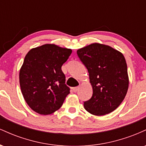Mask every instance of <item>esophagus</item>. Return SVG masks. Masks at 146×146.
I'll use <instances>...</instances> for the list:
<instances>
[{
	"label": "esophagus",
	"instance_id": "obj_1",
	"mask_svg": "<svg viewBox=\"0 0 146 146\" xmlns=\"http://www.w3.org/2000/svg\"><path fill=\"white\" fill-rule=\"evenodd\" d=\"M79 89H80V86H77V87H75V88H73V90L75 92V93H76Z\"/></svg>",
	"mask_w": 146,
	"mask_h": 146
}]
</instances>
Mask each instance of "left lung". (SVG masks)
<instances>
[{
	"label": "left lung",
	"mask_w": 146,
	"mask_h": 146,
	"mask_svg": "<svg viewBox=\"0 0 146 146\" xmlns=\"http://www.w3.org/2000/svg\"><path fill=\"white\" fill-rule=\"evenodd\" d=\"M89 73L93 95L84 102L86 111L101 116L115 110L124 100L129 85L127 64L121 52L93 43L77 51Z\"/></svg>",
	"instance_id": "obj_1"
}]
</instances>
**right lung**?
<instances>
[{
	"label": "right lung",
	"mask_w": 146,
	"mask_h": 146,
	"mask_svg": "<svg viewBox=\"0 0 146 146\" xmlns=\"http://www.w3.org/2000/svg\"><path fill=\"white\" fill-rule=\"evenodd\" d=\"M71 53L70 48L46 44L31 48L26 55L20 70V86L33 111L50 115L63 104L70 88L61 68Z\"/></svg>",
	"instance_id": "add662e5"
}]
</instances>
